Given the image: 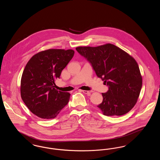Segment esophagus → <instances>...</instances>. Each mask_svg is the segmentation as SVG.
Masks as SVG:
<instances>
[{
    "instance_id": "34e87169",
    "label": "esophagus",
    "mask_w": 160,
    "mask_h": 160,
    "mask_svg": "<svg viewBox=\"0 0 160 160\" xmlns=\"http://www.w3.org/2000/svg\"><path fill=\"white\" fill-rule=\"evenodd\" d=\"M82 91L84 93H86V94H89V93H91L92 92L90 91Z\"/></svg>"
}]
</instances>
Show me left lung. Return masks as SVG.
Segmentation results:
<instances>
[{"mask_svg": "<svg viewBox=\"0 0 160 160\" xmlns=\"http://www.w3.org/2000/svg\"><path fill=\"white\" fill-rule=\"evenodd\" d=\"M76 49L109 86L107 92L102 93V102L97 106L102 114L122 116L129 112L136 105L142 86V77L134 58L109 43Z\"/></svg>", "mask_w": 160, "mask_h": 160, "instance_id": "1", "label": "left lung"}]
</instances>
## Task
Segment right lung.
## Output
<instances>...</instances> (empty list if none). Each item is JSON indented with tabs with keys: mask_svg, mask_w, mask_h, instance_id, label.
I'll list each match as a JSON object with an SVG mask.
<instances>
[{
	"mask_svg": "<svg viewBox=\"0 0 160 160\" xmlns=\"http://www.w3.org/2000/svg\"><path fill=\"white\" fill-rule=\"evenodd\" d=\"M74 54L71 49H48L28 61L21 78L20 93L32 113L42 119H53L67 105L71 94L56 90L54 85Z\"/></svg>",
	"mask_w": 160,
	"mask_h": 160,
	"instance_id": "1",
	"label": "right lung"
}]
</instances>
